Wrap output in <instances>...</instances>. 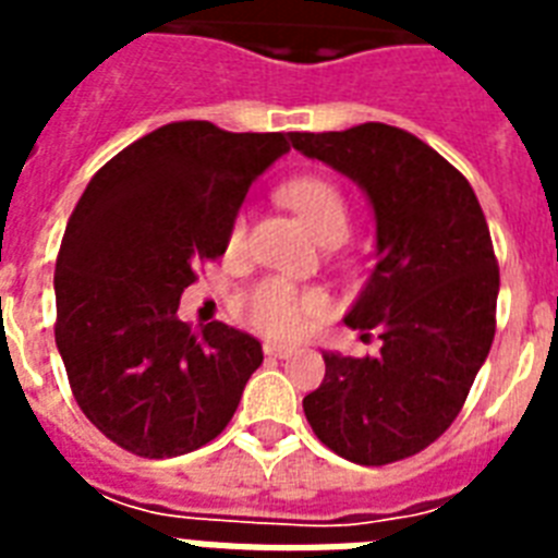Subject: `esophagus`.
<instances>
[{"instance_id":"esophagus-1","label":"esophagus","mask_w":558,"mask_h":558,"mask_svg":"<svg viewBox=\"0 0 558 558\" xmlns=\"http://www.w3.org/2000/svg\"><path fill=\"white\" fill-rule=\"evenodd\" d=\"M263 353L269 359H287L292 356V348H287V344H275V341H266L263 344Z\"/></svg>"}]
</instances>
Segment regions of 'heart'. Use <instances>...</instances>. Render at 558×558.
Listing matches in <instances>:
<instances>
[{"instance_id":"b5f03b06","label":"heart","mask_w":558,"mask_h":558,"mask_svg":"<svg viewBox=\"0 0 558 558\" xmlns=\"http://www.w3.org/2000/svg\"><path fill=\"white\" fill-rule=\"evenodd\" d=\"M280 196L298 217L304 219L318 240L324 243L330 236L344 240L350 228V205L336 182L324 177H298L280 187ZM245 236H248V222L240 214L228 231V248L240 252L245 245ZM243 315L245 324L260 336L292 341L306 336L315 324L330 315V298L324 295L322 289L295 287L289 280L269 278L248 292Z\"/></svg>"}]
</instances>
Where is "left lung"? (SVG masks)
Returning <instances> with one entry per match:
<instances>
[{
    "label": "left lung",
    "mask_w": 558,
    "mask_h": 558,
    "mask_svg": "<svg viewBox=\"0 0 558 558\" xmlns=\"http://www.w3.org/2000/svg\"><path fill=\"white\" fill-rule=\"evenodd\" d=\"M289 138L365 187L379 248L344 318L379 332V356L324 353L304 414L327 449L359 466L414 458L454 423L493 348L501 275L481 202L458 168L399 126Z\"/></svg>",
    "instance_id": "left-lung-1"
}]
</instances>
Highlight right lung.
Instances as JSON below:
<instances>
[{
	"mask_svg": "<svg viewBox=\"0 0 558 558\" xmlns=\"http://www.w3.org/2000/svg\"><path fill=\"white\" fill-rule=\"evenodd\" d=\"M287 133L173 121L112 156L65 226L54 269V341L77 405L138 458H177L222 434L260 341L222 322L193 330L179 298L226 254L254 177Z\"/></svg>",
	"mask_w": 558,
	"mask_h": 558,
	"instance_id": "obj_1",
	"label": "right lung"
}]
</instances>
